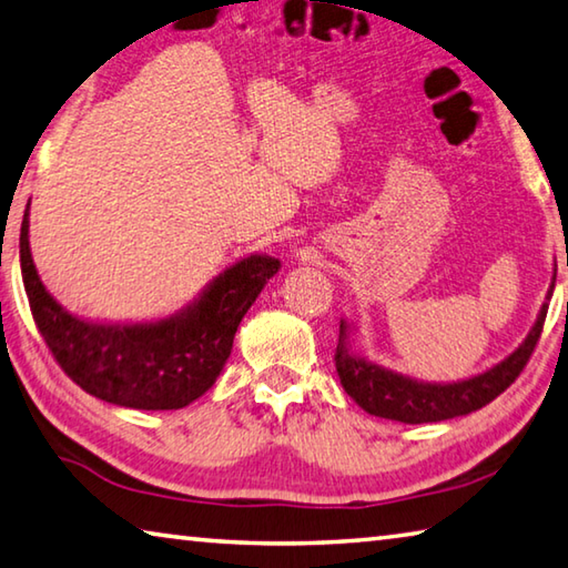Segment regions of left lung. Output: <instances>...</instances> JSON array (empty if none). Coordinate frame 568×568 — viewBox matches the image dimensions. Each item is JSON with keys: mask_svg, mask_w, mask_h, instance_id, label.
Returning <instances> with one entry per match:
<instances>
[{"mask_svg": "<svg viewBox=\"0 0 568 568\" xmlns=\"http://www.w3.org/2000/svg\"><path fill=\"white\" fill-rule=\"evenodd\" d=\"M554 283L556 271L549 285V295H546V303L541 305V311H538L534 328L528 331L524 343L518 345L511 355H506L501 363H496L494 368L454 383L418 381L363 358V355L351 351L353 325H348V321H341L338 348H335V371H338L341 386L365 413L378 418L400 423H436L456 416H468V413L484 408L486 403L501 396V393L518 378V373L524 371V365L531 358L538 338H541Z\"/></svg>", "mask_w": 568, "mask_h": 568, "instance_id": "1", "label": "left lung"}]
</instances>
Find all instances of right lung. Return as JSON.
I'll return each instance as SVG.
<instances>
[{"instance_id":"right-lung-1","label":"right lung","mask_w":568,"mask_h":568,"mask_svg":"<svg viewBox=\"0 0 568 568\" xmlns=\"http://www.w3.org/2000/svg\"><path fill=\"white\" fill-rule=\"evenodd\" d=\"M19 265L32 318L47 348L90 396L138 410H178L213 388L243 315L281 271L271 255H247L195 301L152 323L82 321L42 285L30 250V210L19 233Z\"/></svg>"}]
</instances>
